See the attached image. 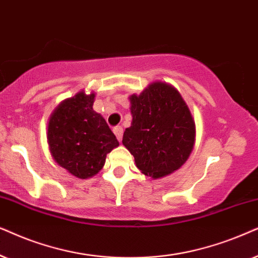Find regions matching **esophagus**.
I'll return each instance as SVG.
<instances>
[{
  "label": "esophagus",
  "mask_w": 258,
  "mask_h": 258,
  "mask_svg": "<svg viewBox=\"0 0 258 258\" xmlns=\"http://www.w3.org/2000/svg\"><path fill=\"white\" fill-rule=\"evenodd\" d=\"M113 132H114L116 139H118L119 142H120V140L122 139V133H123L122 127H121V126H116V127H114V128H113Z\"/></svg>",
  "instance_id": "34e87169"
}]
</instances>
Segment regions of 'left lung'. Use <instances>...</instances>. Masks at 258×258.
<instances>
[{
  "label": "left lung",
  "mask_w": 258,
  "mask_h": 258,
  "mask_svg": "<svg viewBox=\"0 0 258 258\" xmlns=\"http://www.w3.org/2000/svg\"><path fill=\"white\" fill-rule=\"evenodd\" d=\"M132 123L122 144L137 167L157 179L172 173L187 160L196 140L195 120L173 86L156 81L139 95H130Z\"/></svg>",
  "instance_id": "1"
}]
</instances>
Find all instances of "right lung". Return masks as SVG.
I'll return each instance as SVG.
<instances>
[{"instance_id": "right-lung-1", "label": "right lung", "mask_w": 258, "mask_h": 258, "mask_svg": "<svg viewBox=\"0 0 258 258\" xmlns=\"http://www.w3.org/2000/svg\"><path fill=\"white\" fill-rule=\"evenodd\" d=\"M95 94L79 92L54 109L47 140L53 159L74 177L87 179L104 167L107 153L119 146L106 120L93 109Z\"/></svg>"}]
</instances>
